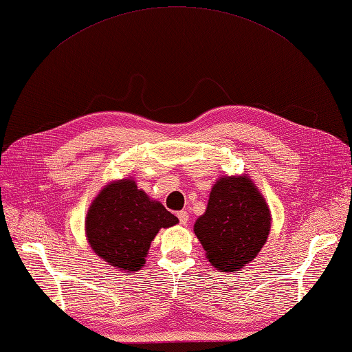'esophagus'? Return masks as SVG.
I'll return each instance as SVG.
<instances>
[{"instance_id":"obj_1","label":"esophagus","mask_w":352,"mask_h":352,"mask_svg":"<svg viewBox=\"0 0 352 352\" xmlns=\"http://www.w3.org/2000/svg\"><path fill=\"white\" fill-rule=\"evenodd\" d=\"M188 212L186 211H179L177 212V219H179V221H181V225H186L188 223Z\"/></svg>"}]
</instances>
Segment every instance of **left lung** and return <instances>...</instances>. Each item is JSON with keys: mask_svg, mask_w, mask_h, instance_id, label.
Listing matches in <instances>:
<instances>
[{"mask_svg": "<svg viewBox=\"0 0 352 352\" xmlns=\"http://www.w3.org/2000/svg\"><path fill=\"white\" fill-rule=\"evenodd\" d=\"M272 216L266 199L248 175L220 176L195 234L206 260L220 272H236L266 245Z\"/></svg>", "mask_w": 352, "mask_h": 352, "instance_id": "1", "label": "left lung"}]
</instances>
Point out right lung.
<instances>
[{"label":"right lung","mask_w":352,"mask_h":352,"mask_svg":"<svg viewBox=\"0 0 352 352\" xmlns=\"http://www.w3.org/2000/svg\"><path fill=\"white\" fill-rule=\"evenodd\" d=\"M176 223L177 217L138 188L133 177H124L106 184L92 200L85 234L103 261L118 270L138 272L160 229Z\"/></svg>","instance_id":"right-lung-1"}]
</instances>
